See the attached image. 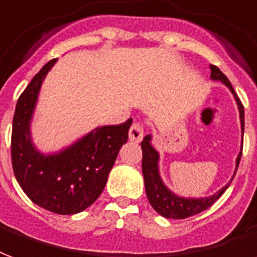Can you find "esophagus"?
<instances>
[{
	"instance_id": "esophagus-1",
	"label": "esophagus",
	"mask_w": 257,
	"mask_h": 257,
	"mask_svg": "<svg viewBox=\"0 0 257 257\" xmlns=\"http://www.w3.org/2000/svg\"><path fill=\"white\" fill-rule=\"evenodd\" d=\"M144 138V126L143 123L134 122L129 129V140L134 143H140Z\"/></svg>"
}]
</instances>
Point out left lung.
<instances>
[{"label":"left lung","instance_id":"obj_1","mask_svg":"<svg viewBox=\"0 0 257 257\" xmlns=\"http://www.w3.org/2000/svg\"><path fill=\"white\" fill-rule=\"evenodd\" d=\"M211 68V79L212 80H220L223 84H226L233 92L235 98V102L238 104V110H240V119H241V128H242V134H244V106L241 103L240 98L235 94L233 85L230 84L229 79L226 77L218 66L210 65ZM151 136L148 135L144 138L142 142V150H143V161H142V169H143L144 176V184H146V193H147L148 201L153 206V208L157 211L158 214H161L165 218H172V219H185L188 216L196 215L201 211L210 208L218 199H219L223 192L229 188L230 181L226 187H223L219 192H216L215 195L210 197H203V199H184L174 195L165 187V184L159 177L158 172V159L159 155L154 150L151 146ZM241 155H242V147H241L240 155L237 157V167L240 165ZM235 167V172H237Z\"/></svg>","mask_w":257,"mask_h":257}]
</instances>
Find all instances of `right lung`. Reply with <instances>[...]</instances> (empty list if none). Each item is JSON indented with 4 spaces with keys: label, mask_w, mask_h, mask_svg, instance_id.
Wrapping results in <instances>:
<instances>
[{
    "label": "right lung",
    "mask_w": 257,
    "mask_h": 257,
    "mask_svg": "<svg viewBox=\"0 0 257 257\" xmlns=\"http://www.w3.org/2000/svg\"><path fill=\"white\" fill-rule=\"evenodd\" d=\"M56 61H49L19 96L11 155L13 173L24 193L45 210L70 215L84 211L99 197L119 148L128 142L132 118L119 125L96 128L54 155L38 153L32 146L30 121L42 81Z\"/></svg>",
    "instance_id": "obj_1"
}]
</instances>
